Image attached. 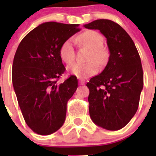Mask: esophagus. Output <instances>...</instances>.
<instances>
[{
    "label": "esophagus",
    "instance_id": "34e87169",
    "mask_svg": "<svg viewBox=\"0 0 156 156\" xmlns=\"http://www.w3.org/2000/svg\"><path fill=\"white\" fill-rule=\"evenodd\" d=\"M79 83H80V84H81V85H83V84H85V81L82 79L79 80Z\"/></svg>",
    "mask_w": 156,
    "mask_h": 156
}]
</instances>
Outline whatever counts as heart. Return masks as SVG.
Segmentation results:
<instances>
[{
    "mask_svg": "<svg viewBox=\"0 0 156 156\" xmlns=\"http://www.w3.org/2000/svg\"><path fill=\"white\" fill-rule=\"evenodd\" d=\"M75 41L90 50L87 59L90 61L87 62H75L69 67L68 70L71 74L78 78L84 79L97 73L99 69L97 62L100 65H103L107 61L108 51L104 47L102 46L103 43V36L96 31L88 30L84 31L75 38ZM59 53L61 59L66 63L71 64L74 62L75 51L72 39H68L62 44ZM92 59L97 62L92 61Z\"/></svg>",
    "mask_w": 156,
    "mask_h": 156,
    "instance_id": "b5f03b06",
    "label": "heart"
}]
</instances>
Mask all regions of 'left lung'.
Masks as SVG:
<instances>
[{
  "mask_svg": "<svg viewBox=\"0 0 156 156\" xmlns=\"http://www.w3.org/2000/svg\"><path fill=\"white\" fill-rule=\"evenodd\" d=\"M84 27L100 30L110 53L104 70L87 84L90 116L97 126L120 130L131 120L139 106L144 87L140 57L131 37L115 22L97 20Z\"/></svg>",
  "mask_w": 156,
  "mask_h": 156,
  "instance_id": "8db88e82",
  "label": "left lung"
}]
</instances>
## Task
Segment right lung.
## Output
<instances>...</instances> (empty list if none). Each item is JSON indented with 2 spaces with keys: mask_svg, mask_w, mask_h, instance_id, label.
Returning a JSON list of instances; mask_svg holds the SVG:
<instances>
[{
  "mask_svg": "<svg viewBox=\"0 0 156 156\" xmlns=\"http://www.w3.org/2000/svg\"><path fill=\"white\" fill-rule=\"evenodd\" d=\"M78 26L42 23L25 36L14 56V91L26 124L38 134H51L65 122L67 102L78 87V79L72 75L57 83L66 70L59 50L81 30Z\"/></svg>",
  "mask_w": 156,
  "mask_h": 156,
  "instance_id": "obj_1",
  "label": "right lung"
}]
</instances>
